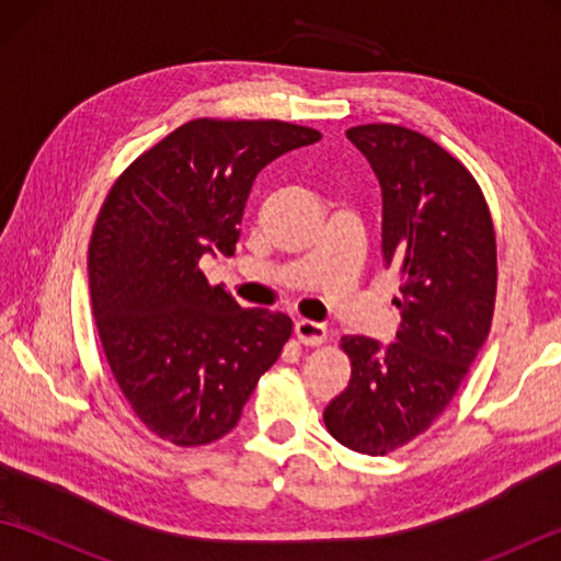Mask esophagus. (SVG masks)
<instances>
[{
    "label": "esophagus",
    "instance_id": "34e87169",
    "mask_svg": "<svg viewBox=\"0 0 561 561\" xmlns=\"http://www.w3.org/2000/svg\"><path fill=\"white\" fill-rule=\"evenodd\" d=\"M296 337H299L308 347H318V344H323L328 340V328L323 323H316V320H296Z\"/></svg>",
    "mask_w": 561,
    "mask_h": 561
}]
</instances>
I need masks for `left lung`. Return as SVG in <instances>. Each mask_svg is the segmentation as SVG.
Returning <instances> with one entry per match:
<instances>
[{"label":"left lung","instance_id":"1","mask_svg":"<svg viewBox=\"0 0 561 561\" xmlns=\"http://www.w3.org/2000/svg\"><path fill=\"white\" fill-rule=\"evenodd\" d=\"M383 195V260L400 277L396 342L342 337L347 388L323 420L342 446L386 456L448 408L490 335L496 238L478 181L436 141L400 125L347 129Z\"/></svg>","mask_w":561,"mask_h":561}]
</instances>
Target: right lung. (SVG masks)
<instances>
[{
  "label": "right lung",
  "mask_w": 561,
  "mask_h": 561,
  "mask_svg": "<svg viewBox=\"0 0 561 561\" xmlns=\"http://www.w3.org/2000/svg\"><path fill=\"white\" fill-rule=\"evenodd\" d=\"M318 129L282 121H190L117 178L89 245L105 359L129 408L175 446L229 434L291 318L238 306L202 255H233L255 175Z\"/></svg>",
  "instance_id": "obj_1"
}]
</instances>
